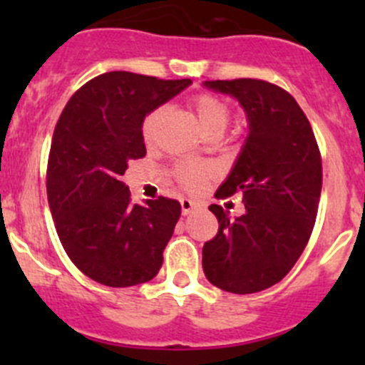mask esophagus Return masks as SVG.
Here are the masks:
<instances>
[{
	"instance_id": "1",
	"label": "esophagus",
	"mask_w": 365,
	"mask_h": 365,
	"mask_svg": "<svg viewBox=\"0 0 365 365\" xmlns=\"http://www.w3.org/2000/svg\"><path fill=\"white\" fill-rule=\"evenodd\" d=\"M180 205H182L183 215H189V213L196 208V203H194L192 200H187V197H182V200H180Z\"/></svg>"
}]
</instances>
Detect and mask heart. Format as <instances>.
Returning <instances> with one entry per match:
<instances>
[{"mask_svg":"<svg viewBox=\"0 0 365 365\" xmlns=\"http://www.w3.org/2000/svg\"><path fill=\"white\" fill-rule=\"evenodd\" d=\"M190 104H192L194 111H196L201 125H203V128L208 134H212V132H220L222 134L231 118L230 106L222 98L212 93H197L194 95ZM165 114H168V108L165 106H157V108H153L152 111L143 118L141 135L146 146H153L157 143L160 125L164 121ZM213 175H215V168L212 164H206V162L185 160L175 165V178L178 180L180 185L189 190L200 189L206 180L212 178Z\"/></svg>","mask_w":365,"mask_h":365,"instance_id":"heart-1","label":"heart"}]
</instances>
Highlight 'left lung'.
<instances>
[{"instance_id":"1","label":"left lung","mask_w":365,"mask_h":365,"mask_svg":"<svg viewBox=\"0 0 365 365\" xmlns=\"http://www.w3.org/2000/svg\"><path fill=\"white\" fill-rule=\"evenodd\" d=\"M205 86L238 98L249 135L215 192L217 200L240 192L245 213L230 219L222 206H208L219 230L203 245V270L224 292H263L286 277L311 238L322 194V153L307 116L277 84L233 79L205 81Z\"/></svg>"}]
</instances>
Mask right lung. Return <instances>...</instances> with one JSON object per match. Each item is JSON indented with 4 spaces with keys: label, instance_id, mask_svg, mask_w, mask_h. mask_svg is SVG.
Here are the masks:
<instances>
[{
    "label": "right lung",
    "instance_id": "1",
    "mask_svg": "<svg viewBox=\"0 0 365 365\" xmlns=\"http://www.w3.org/2000/svg\"><path fill=\"white\" fill-rule=\"evenodd\" d=\"M192 83L132 72H106L70 97L51 141L47 200L54 226L72 263L113 288L148 282L182 206L159 196L134 205L121 176L143 159L141 121Z\"/></svg>",
    "mask_w": 365,
    "mask_h": 365
}]
</instances>
